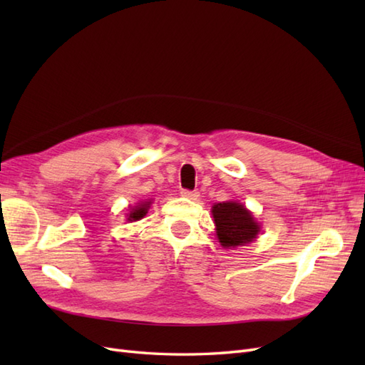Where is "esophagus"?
<instances>
[{
    "mask_svg": "<svg viewBox=\"0 0 365 365\" xmlns=\"http://www.w3.org/2000/svg\"><path fill=\"white\" fill-rule=\"evenodd\" d=\"M181 196H184V197H189V200H192V201H196L197 197H200V192H196V190H185V189H182V190H181Z\"/></svg>",
    "mask_w": 365,
    "mask_h": 365,
    "instance_id": "34e87169",
    "label": "esophagus"
}]
</instances>
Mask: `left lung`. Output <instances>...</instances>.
<instances>
[{"label": "left lung", "instance_id": "8db88e82", "mask_svg": "<svg viewBox=\"0 0 365 365\" xmlns=\"http://www.w3.org/2000/svg\"><path fill=\"white\" fill-rule=\"evenodd\" d=\"M216 236L224 248L251 244L260 233V225L244 204L237 201L217 202L212 207Z\"/></svg>", "mask_w": 365, "mask_h": 365}]
</instances>
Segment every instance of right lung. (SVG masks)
<instances>
[{"label": "right lung", "instance_id": "add662e5", "mask_svg": "<svg viewBox=\"0 0 365 365\" xmlns=\"http://www.w3.org/2000/svg\"><path fill=\"white\" fill-rule=\"evenodd\" d=\"M150 204H152V201L149 200V201H141V202H138L135 207H130V208H129V213L126 215L129 222H135V220H140V219L145 217L146 213H148L149 207H150Z\"/></svg>", "mask_w": 365, "mask_h": 365}]
</instances>
